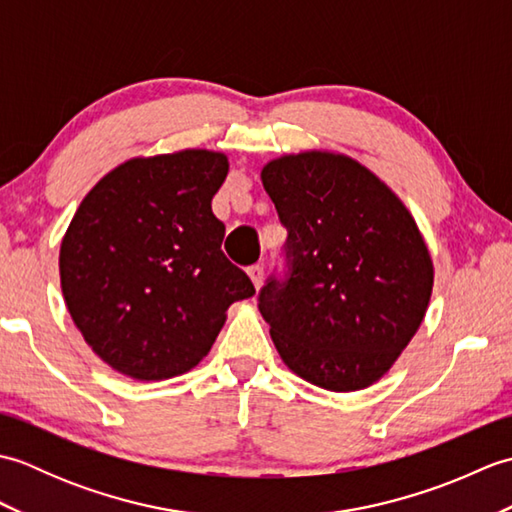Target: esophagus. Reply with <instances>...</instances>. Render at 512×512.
<instances>
[{
	"mask_svg": "<svg viewBox=\"0 0 512 512\" xmlns=\"http://www.w3.org/2000/svg\"><path fill=\"white\" fill-rule=\"evenodd\" d=\"M246 273H248L250 281H253L257 290L262 288V284H264V266L253 264V266H248V268H246Z\"/></svg>",
	"mask_w": 512,
	"mask_h": 512,
	"instance_id": "esophagus-1",
	"label": "esophagus"
}]
</instances>
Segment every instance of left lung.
<instances>
[{"label": "left lung", "instance_id": "left-lung-1", "mask_svg": "<svg viewBox=\"0 0 512 512\" xmlns=\"http://www.w3.org/2000/svg\"><path fill=\"white\" fill-rule=\"evenodd\" d=\"M286 226V273L259 290L284 363L330 391L365 389L420 328L433 288L407 206L356 160L306 151L262 169Z\"/></svg>", "mask_w": 512, "mask_h": 512}]
</instances>
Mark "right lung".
I'll list each match as a JSON object with an SVG mask.
<instances>
[{"label": "right lung", "instance_id": "right-lung-1", "mask_svg": "<svg viewBox=\"0 0 512 512\" xmlns=\"http://www.w3.org/2000/svg\"><path fill=\"white\" fill-rule=\"evenodd\" d=\"M224 154L184 149L134 158L85 195L61 242L65 306L116 372L162 380L209 354L233 301L253 281L222 253L211 200Z\"/></svg>", "mask_w": 512, "mask_h": 512}]
</instances>
